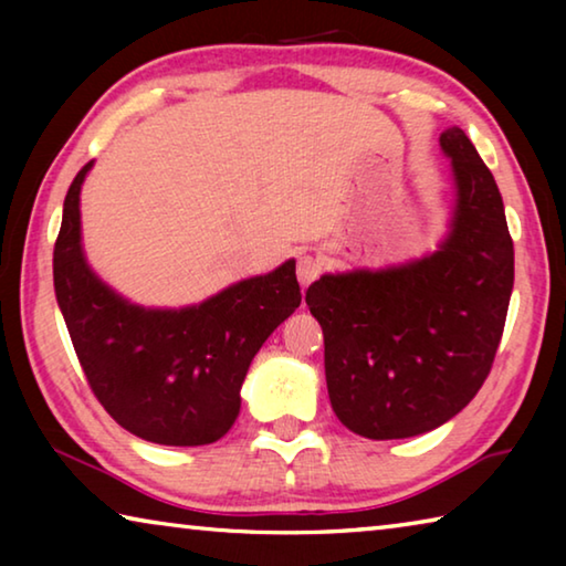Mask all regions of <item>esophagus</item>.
Instances as JSON below:
<instances>
[{"label": "esophagus", "instance_id": "esophagus-1", "mask_svg": "<svg viewBox=\"0 0 566 566\" xmlns=\"http://www.w3.org/2000/svg\"><path fill=\"white\" fill-rule=\"evenodd\" d=\"M319 272H322L319 260H314V256H310V254L300 256V262H296V280H300L302 290H306V286L317 280Z\"/></svg>", "mask_w": 566, "mask_h": 566}]
</instances>
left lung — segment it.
<instances>
[{"label": "left lung", "mask_w": 566, "mask_h": 566, "mask_svg": "<svg viewBox=\"0 0 566 566\" xmlns=\"http://www.w3.org/2000/svg\"><path fill=\"white\" fill-rule=\"evenodd\" d=\"M447 234L417 260L322 274L306 304L324 332L334 415L367 439H407L457 417L490 375L514 286V247L492 171L459 127Z\"/></svg>", "instance_id": "8db88e82"}]
</instances>
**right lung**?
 Masks as SVG:
<instances>
[{"label": "right lung", "mask_w": 566, "mask_h": 566, "mask_svg": "<svg viewBox=\"0 0 566 566\" xmlns=\"http://www.w3.org/2000/svg\"><path fill=\"white\" fill-rule=\"evenodd\" d=\"M74 177L54 244V292L76 357L102 407L134 437L212 444L232 429L242 381L266 337L302 302L294 260L179 310L134 304L99 280L82 247Z\"/></svg>", "instance_id": "add662e5"}]
</instances>
